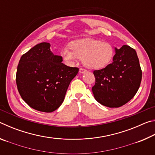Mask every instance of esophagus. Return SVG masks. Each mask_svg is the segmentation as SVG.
Segmentation results:
<instances>
[{"instance_id": "esophagus-1", "label": "esophagus", "mask_w": 155, "mask_h": 155, "mask_svg": "<svg viewBox=\"0 0 155 155\" xmlns=\"http://www.w3.org/2000/svg\"><path fill=\"white\" fill-rule=\"evenodd\" d=\"M86 72H87V70L84 69V68H80L79 69V72L81 74H83V73H85Z\"/></svg>"}]
</instances>
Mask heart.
Instances as JSON below:
<instances>
[{
	"mask_svg": "<svg viewBox=\"0 0 155 155\" xmlns=\"http://www.w3.org/2000/svg\"><path fill=\"white\" fill-rule=\"evenodd\" d=\"M63 50L61 55L68 64H73L78 59L83 60L85 66L91 69L105 67L114 55V48L108 42L86 38L72 41Z\"/></svg>",
	"mask_w": 155,
	"mask_h": 155,
	"instance_id": "b5f03b06",
	"label": "heart"
}]
</instances>
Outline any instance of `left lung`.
<instances>
[{"label": "left lung", "instance_id": "1", "mask_svg": "<svg viewBox=\"0 0 155 155\" xmlns=\"http://www.w3.org/2000/svg\"><path fill=\"white\" fill-rule=\"evenodd\" d=\"M94 96L104 106L115 108L130 101L140 88L142 71L135 50L124 45L115 48L113 62L93 72Z\"/></svg>", "mask_w": 155, "mask_h": 155}]
</instances>
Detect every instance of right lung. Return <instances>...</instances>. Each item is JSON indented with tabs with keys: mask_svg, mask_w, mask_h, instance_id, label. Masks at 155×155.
<instances>
[{
	"mask_svg": "<svg viewBox=\"0 0 155 155\" xmlns=\"http://www.w3.org/2000/svg\"><path fill=\"white\" fill-rule=\"evenodd\" d=\"M50 46L41 42L22 54L16 72L18 90L23 101L31 108L46 113L61 106L78 72V68L63 64L62 57L54 55Z\"/></svg>",
	"mask_w": 155,
	"mask_h": 155,
	"instance_id": "1",
	"label": "right lung"
}]
</instances>
